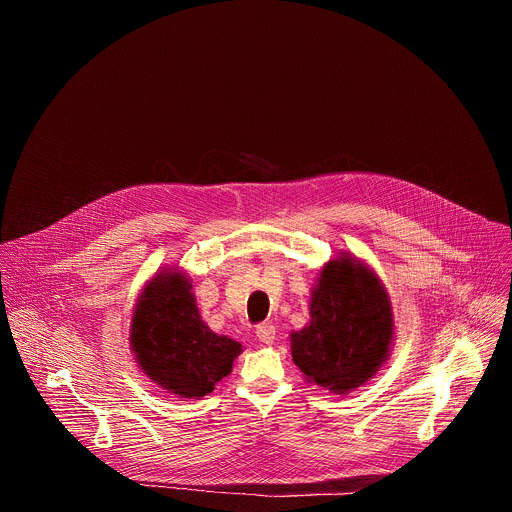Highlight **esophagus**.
<instances>
[{
    "label": "esophagus",
    "instance_id": "obj_1",
    "mask_svg": "<svg viewBox=\"0 0 512 512\" xmlns=\"http://www.w3.org/2000/svg\"><path fill=\"white\" fill-rule=\"evenodd\" d=\"M255 334H257V338H259V342H263V344H271L273 340H275V326L273 324H259L257 326V330H255Z\"/></svg>",
    "mask_w": 512,
    "mask_h": 512
}]
</instances>
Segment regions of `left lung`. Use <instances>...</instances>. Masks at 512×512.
<instances>
[{
	"label": "left lung",
	"mask_w": 512,
	"mask_h": 512,
	"mask_svg": "<svg viewBox=\"0 0 512 512\" xmlns=\"http://www.w3.org/2000/svg\"><path fill=\"white\" fill-rule=\"evenodd\" d=\"M310 320L289 334L308 383L334 395L367 385L391 356L395 314L375 269L350 251L326 261L310 291Z\"/></svg>",
	"instance_id": "1"
}]
</instances>
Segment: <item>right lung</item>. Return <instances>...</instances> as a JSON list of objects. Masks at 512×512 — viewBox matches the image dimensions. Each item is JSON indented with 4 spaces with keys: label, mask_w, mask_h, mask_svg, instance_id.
Here are the masks:
<instances>
[{
    "label": "right lung",
    "mask_w": 512,
    "mask_h": 512,
    "mask_svg": "<svg viewBox=\"0 0 512 512\" xmlns=\"http://www.w3.org/2000/svg\"><path fill=\"white\" fill-rule=\"evenodd\" d=\"M129 346L139 371L170 395L202 399L233 371L243 344L208 328L182 267L158 269L135 300Z\"/></svg>",
    "instance_id": "1"
}]
</instances>
